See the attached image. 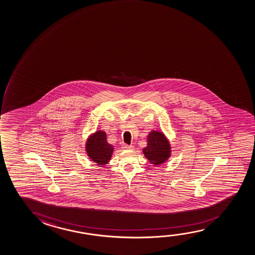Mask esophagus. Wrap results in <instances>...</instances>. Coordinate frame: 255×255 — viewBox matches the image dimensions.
I'll return each instance as SVG.
<instances>
[{"mask_svg":"<svg viewBox=\"0 0 255 255\" xmlns=\"http://www.w3.org/2000/svg\"><path fill=\"white\" fill-rule=\"evenodd\" d=\"M123 148H124V149H126V150H132L133 146L132 145H129V144H125L123 145Z\"/></svg>","mask_w":255,"mask_h":255,"instance_id":"obj_1","label":"esophagus"}]
</instances>
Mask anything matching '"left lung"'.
<instances>
[{
	"label": "left lung",
	"instance_id": "obj_1",
	"mask_svg": "<svg viewBox=\"0 0 255 255\" xmlns=\"http://www.w3.org/2000/svg\"><path fill=\"white\" fill-rule=\"evenodd\" d=\"M147 145L143 148V153L153 166H160L171 157V144L166 135L159 130L152 129L148 133Z\"/></svg>",
	"mask_w": 255,
	"mask_h": 255
}]
</instances>
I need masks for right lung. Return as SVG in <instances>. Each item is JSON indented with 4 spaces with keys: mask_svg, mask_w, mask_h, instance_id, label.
<instances>
[{
    "mask_svg": "<svg viewBox=\"0 0 255 255\" xmlns=\"http://www.w3.org/2000/svg\"><path fill=\"white\" fill-rule=\"evenodd\" d=\"M85 150L87 155L93 162L99 166H104L110 162L114 146L108 143L106 132L100 129L89 135L86 141Z\"/></svg>",
    "mask_w": 255,
    "mask_h": 255,
    "instance_id": "right-lung-1",
    "label": "right lung"
}]
</instances>
